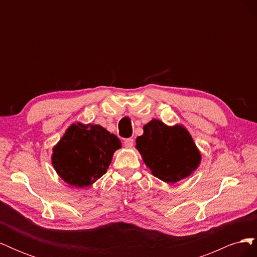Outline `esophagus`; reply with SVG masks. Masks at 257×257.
Returning a JSON list of instances; mask_svg holds the SVG:
<instances>
[{
  "mask_svg": "<svg viewBox=\"0 0 257 257\" xmlns=\"http://www.w3.org/2000/svg\"><path fill=\"white\" fill-rule=\"evenodd\" d=\"M124 146L126 148H132L134 146V139L133 138H127L124 141Z\"/></svg>",
  "mask_w": 257,
  "mask_h": 257,
  "instance_id": "1",
  "label": "esophagus"
}]
</instances>
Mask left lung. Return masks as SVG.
I'll list each match as a JSON object with an SVG mask.
<instances>
[{"mask_svg":"<svg viewBox=\"0 0 257 257\" xmlns=\"http://www.w3.org/2000/svg\"><path fill=\"white\" fill-rule=\"evenodd\" d=\"M136 148L154 177L176 183L189 177L200 163V154L190 133L181 125L167 126L152 120L137 137Z\"/></svg>","mask_w":257,"mask_h":257,"instance_id":"left-lung-1","label":"left lung"}]
</instances>
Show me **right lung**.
I'll return each instance as SVG.
<instances>
[{
  "label": "right lung",
  "instance_id": "obj_1",
  "mask_svg": "<svg viewBox=\"0 0 257 257\" xmlns=\"http://www.w3.org/2000/svg\"><path fill=\"white\" fill-rule=\"evenodd\" d=\"M121 145L118 137L100 125L73 124L53 148L52 165L65 182L84 188L107 172Z\"/></svg>",
  "mask_w": 257,
  "mask_h": 257
}]
</instances>
